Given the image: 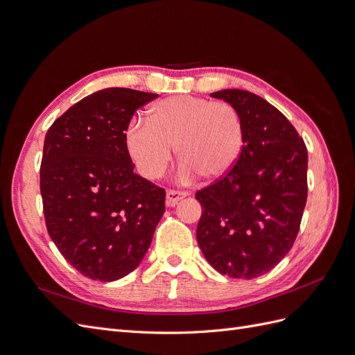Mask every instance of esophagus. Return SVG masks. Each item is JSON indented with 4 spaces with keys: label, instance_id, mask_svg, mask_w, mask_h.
<instances>
[{
    "label": "esophagus",
    "instance_id": "1",
    "mask_svg": "<svg viewBox=\"0 0 355 355\" xmlns=\"http://www.w3.org/2000/svg\"><path fill=\"white\" fill-rule=\"evenodd\" d=\"M189 194L187 191H178V189H168L167 191V206H170V207H173V206H176V204L180 201V200H184L185 197H188Z\"/></svg>",
    "mask_w": 355,
    "mask_h": 355
}]
</instances>
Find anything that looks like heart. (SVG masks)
<instances>
[{"label":"heart","mask_w":355,"mask_h":355,"mask_svg":"<svg viewBox=\"0 0 355 355\" xmlns=\"http://www.w3.org/2000/svg\"><path fill=\"white\" fill-rule=\"evenodd\" d=\"M244 141V120L232 103L189 94L158 101L149 108L148 120L135 116L124 132L127 153L146 179L164 173L175 145L184 159L182 176L219 179L239 161Z\"/></svg>","instance_id":"heart-1"}]
</instances>
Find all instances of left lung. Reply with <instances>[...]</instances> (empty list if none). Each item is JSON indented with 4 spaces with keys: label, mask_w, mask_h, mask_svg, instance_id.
Listing matches in <instances>:
<instances>
[{
    "label": "left lung",
    "mask_w": 355,
    "mask_h": 355,
    "mask_svg": "<svg viewBox=\"0 0 355 355\" xmlns=\"http://www.w3.org/2000/svg\"><path fill=\"white\" fill-rule=\"evenodd\" d=\"M210 96L240 111L245 141L230 173L197 191V241L218 272L252 280L280 263L297 237L308 151L292 123L261 96L240 89Z\"/></svg>",
    "instance_id": "8db88e82"
}]
</instances>
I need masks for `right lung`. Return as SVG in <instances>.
Returning a JSON list of instances; mask_svg holds the SVG:
<instances>
[{
  "label": "right lung",
  "instance_id": "1",
  "mask_svg": "<svg viewBox=\"0 0 355 355\" xmlns=\"http://www.w3.org/2000/svg\"><path fill=\"white\" fill-rule=\"evenodd\" d=\"M157 96L99 90L72 105L46 135L40 170L46 227L62 256L92 280L130 274L164 213L166 191L135 173L124 144L136 110Z\"/></svg>",
  "mask_w": 355,
  "mask_h": 355
}]
</instances>
